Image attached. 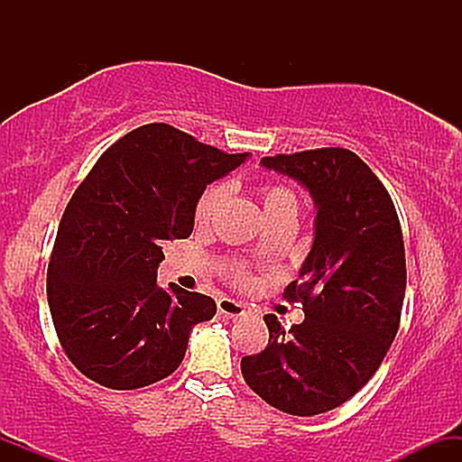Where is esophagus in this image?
<instances>
[{"label": "esophagus", "instance_id": "1", "mask_svg": "<svg viewBox=\"0 0 462 462\" xmlns=\"http://www.w3.org/2000/svg\"><path fill=\"white\" fill-rule=\"evenodd\" d=\"M217 310H219V315L227 317V319H238V317L245 315V306L230 298H221L217 301Z\"/></svg>", "mask_w": 462, "mask_h": 462}]
</instances>
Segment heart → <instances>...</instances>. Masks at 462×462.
Listing matches in <instances>:
<instances>
[{
	"label": "heart",
	"mask_w": 462,
	"mask_h": 462,
	"mask_svg": "<svg viewBox=\"0 0 462 462\" xmlns=\"http://www.w3.org/2000/svg\"><path fill=\"white\" fill-rule=\"evenodd\" d=\"M226 195L227 190L224 184H213V187L206 189L204 193L199 195L198 204H195V224L208 226L217 217V213H219L221 206H224ZM261 195L267 217L282 213V210H293V213H298V198H295V193L289 187H282V184H267V187H263ZM227 275H230L236 284H245L249 280L247 269L238 263L227 264Z\"/></svg>",
	"instance_id": "1"
}]
</instances>
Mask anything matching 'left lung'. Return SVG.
Instances as JSON below:
<instances>
[{
  "mask_svg": "<svg viewBox=\"0 0 462 462\" xmlns=\"http://www.w3.org/2000/svg\"><path fill=\"white\" fill-rule=\"evenodd\" d=\"M263 167L309 189L315 241L300 280L284 289L306 319L284 330L264 315L267 347L243 358L241 371L267 404L312 417L356 395L389 352L406 291L404 236L389 190L354 152L275 153Z\"/></svg>",
  "mask_w": 462,
  "mask_h": 462,
  "instance_id": "obj_1",
  "label": "left lung"
}]
</instances>
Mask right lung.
Returning a JSON list of instances; mask_svg holds the SVG:
<instances>
[{
	"label": "right lung",
	"instance_id": "obj_1",
	"mask_svg": "<svg viewBox=\"0 0 462 462\" xmlns=\"http://www.w3.org/2000/svg\"><path fill=\"white\" fill-rule=\"evenodd\" d=\"M249 156L226 153L169 124L121 136L69 199L47 267L58 341L79 374L115 391L167 378L215 300L156 284L162 245L193 232L206 184Z\"/></svg>",
	"mask_w": 462,
	"mask_h": 462
}]
</instances>
